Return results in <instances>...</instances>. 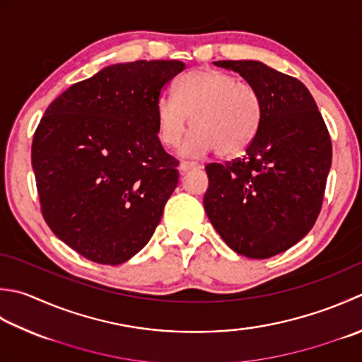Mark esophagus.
I'll use <instances>...</instances> for the list:
<instances>
[{
	"instance_id": "obj_1",
	"label": "esophagus",
	"mask_w": 362,
	"mask_h": 362,
	"mask_svg": "<svg viewBox=\"0 0 362 362\" xmlns=\"http://www.w3.org/2000/svg\"><path fill=\"white\" fill-rule=\"evenodd\" d=\"M199 168V165H196V163H191V161H180L179 165V171L182 174H185L188 171H193V169H197Z\"/></svg>"
}]
</instances>
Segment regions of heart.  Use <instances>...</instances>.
<instances>
[{"instance_id":"1","label":"heart","mask_w":362,"mask_h":362,"mask_svg":"<svg viewBox=\"0 0 362 362\" xmlns=\"http://www.w3.org/2000/svg\"><path fill=\"white\" fill-rule=\"evenodd\" d=\"M262 117L259 92L218 69L189 72L177 83L174 97H161L155 106L158 138L165 146L179 144L188 122L193 127L180 148L188 157L214 151L219 157H237L257 138Z\"/></svg>"}]
</instances>
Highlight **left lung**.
Listing matches in <instances>:
<instances>
[{"mask_svg":"<svg viewBox=\"0 0 362 362\" xmlns=\"http://www.w3.org/2000/svg\"><path fill=\"white\" fill-rule=\"evenodd\" d=\"M259 92L264 117L243 158L205 166L204 207L226 245L250 259L287 251L320 214L332 147L314 97L260 61H216Z\"/></svg>","mask_w":362,"mask_h":362,"instance_id":"obj_1","label":"left lung"}]
</instances>
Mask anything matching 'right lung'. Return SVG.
I'll list each match as a JSON object with an SVG mask.
<instances>
[{
    "label": "right lung",
    "instance_id": "right-lung-1",
    "mask_svg": "<svg viewBox=\"0 0 362 362\" xmlns=\"http://www.w3.org/2000/svg\"><path fill=\"white\" fill-rule=\"evenodd\" d=\"M180 61L119 62L48 106L31 161L42 215L83 257L119 265L148 243L179 182L155 106Z\"/></svg>",
    "mask_w": 362,
    "mask_h": 362
}]
</instances>
